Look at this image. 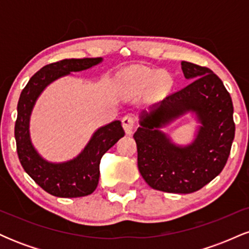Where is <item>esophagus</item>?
Instances as JSON below:
<instances>
[{"instance_id": "obj_1", "label": "esophagus", "mask_w": 249, "mask_h": 249, "mask_svg": "<svg viewBox=\"0 0 249 249\" xmlns=\"http://www.w3.org/2000/svg\"><path fill=\"white\" fill-rule=\"evenodd\" d=\"M122 124H123V127H124L126 134H132L133 127H134V118L132 116H130V115L125 116L124 118L122 119Z\"/></svg>"}]
</instances>
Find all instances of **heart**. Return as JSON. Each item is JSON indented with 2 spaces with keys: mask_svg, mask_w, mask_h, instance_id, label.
I'll use <instances>...</instances> for the list:
<instances>
[{
  "mask_svg": "<svg viewBox=\"0 0 249 249\" xmlns=\"http://www.w3.org/2000/svg\"><path fill=\"white\" fill-rule=\"evenodd\" d=\"M133 81L138 84H153L158 81V75H154V73H137L136 76L133 77ZM158 84L160 85L161 88H167L171 85V79L168 77L164 76L159 79Z\"/></svg>",
  "mask_w": 249,
  "mask_h": 249,
  "instance_id": "1",
  "label": "heart"
}]
</instances>
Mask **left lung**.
Returning <instances> with one entry per match:
<instances>
[{
  "instance_id": "8db88e82",
  "label": "left lung",
  "mask_w": 249,
  "mask_h": 249,
  "mask_svg": "<svg viewBox=\"0 0 249 249\" xmlns=\"http://www.w3.org/2000/svg\"><path fill=\"white\" fill-rule=\"evenodd\" d=\"M187 87L165 97L139 115L133 134L138 168L148 186L167 193H193L219 176L235 133L233 103L212 70L181 62ZM191 113L200 125L187 145L176 144L161 127Z\"/></svg>"
}]
</instances>
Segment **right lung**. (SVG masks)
Masks as SVG:
<instances>
[{"label":"right lung","mask_w":249,"mask_h":249,"mask_svg":"<svg viewBox=\"0 0 249 249\" xmlns=\"http://www.w3.org/2000/svg\"><path fill=\"white\" fill-rule=\"evenodd\" d=\"M103 62L97 58H71L43 67L30 78L22 90L17 104L15 139L17 154L24 171L45 192L59 198H78L89 196L97 188L99 164L108 148L124 137L121 121H113L93 132L82 152L70 160L53 162L44 159L30 138V116L36 101L44 89L71 72L90 69Z\"/></svg>","instance_id":"right-lung-1"}]
</instances>
